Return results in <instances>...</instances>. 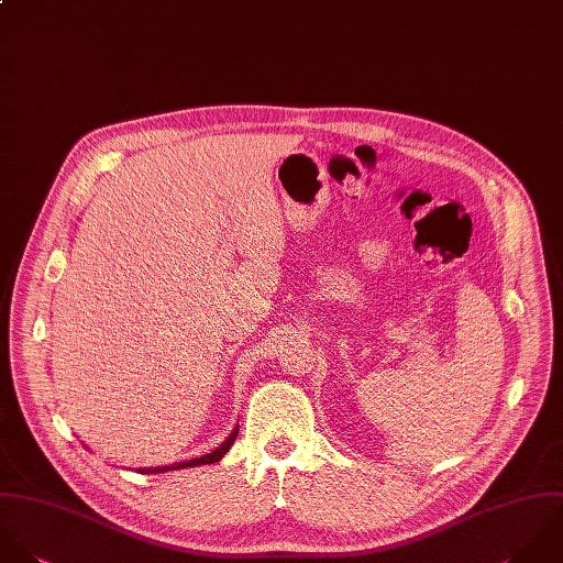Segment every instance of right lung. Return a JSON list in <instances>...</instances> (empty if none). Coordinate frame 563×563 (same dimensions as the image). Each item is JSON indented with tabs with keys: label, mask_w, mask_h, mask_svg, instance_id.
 <instances>
[{
	"label": "right lung",
	"mask_w": 563,
	"mask_h": 563,
	"mask_svg": "<svg viewBox=\"0 0 563 563\" xmlns=\"http://www.w3.org/2000/svg\"><path fill=\"white\" fill-rule=\"evenodd\" d=\"M236 433H239V429H232V433L225 438L224 442H222L218 449L213 450V452L205 454V456H198V459H187V461H178V463H172V465H158V467H139L136 472H141V474H161V472H169V470H183V467H196V465H209V463H218V461L224 456L225 452L230 450V446L234 444V438H236Z\"/></svg>",
	"instance_id": "add662e5"
}]
</instances>
